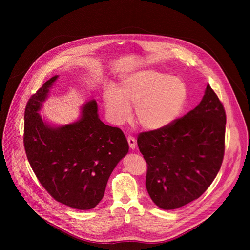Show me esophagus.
Listing matches in <instances>:
<instances>
[{"mask_svg": "<svg viewBox=\"0 0 250 250\" xmlns=\"http://www.w3.org/2000/svg\"><path fill=\"white\" fill-rule=\"evenodd\" d=\"M127 142H128V146H129V147H130L131 149H134V148H135V146H136V141H135V139H134L133 136L128 135V136H127Z\"/></svg>", "mask_w": 250, "mask_h": 250, "instance_id": "1", "label": "esophagus"}]
</instances>
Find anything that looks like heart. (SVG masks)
<instances>
[{
    "label": "heart",
    "instance_id": "heart-1",
    "mask_svg": "<svg viewBox=\"0 0 250 250\" xmlns=\"http://www.w3.org/2000/svg\"><path fill=\"white\" fill-rule=\"evenodd\" d=\"M105 110L116 124H123L135 105L138 124L146 129L157 130L175 122L187 99V86L178 78L153 70L139 71L120 81L118 91L108 86L104 91Z\"/></svg>",
    "mask_w": 250,
    "mask_h": 250
}]
</instances>
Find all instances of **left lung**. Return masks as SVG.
I'll return each mask as SVG.
<instances>
[{"label":"left lung","mask_w":250,"mask_h":250,"mask_svg":"<svg viewBox=\"0 0 250 250\" xmlns=\"http://www.w3.org/2000/svg\"><path fill=\"white\" fill-rule=\"evenodd\" d=\"M226 123L223 103L208 84L201 103L183 118L138 134L146 186L156 206L178 208L206 192L223 163Z\"/></svg>","instance_id":"obj_1"}]
</instances>
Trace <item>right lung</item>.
<instances>
[{
    "label": "right lung",
    "instance_id": "right-lung-1",
    "mask_svg": "<svg viewBox=\"0 0 250 250\" xmlns=\"http://www.w3.org/2000/svg\"><path fill=\"white\" fill-rule=\"evenodd\" d=\"M57 76L46 81L27 101L23 146L27 160L42 187L57 202L77 209L95 208L119 161L128 151L119 127L104 125L92 100L76 123L52 127L38 111Z\"/></svg>",
    "mask_w": 250,
    "mask_h": 250
}]
</instances>
